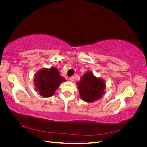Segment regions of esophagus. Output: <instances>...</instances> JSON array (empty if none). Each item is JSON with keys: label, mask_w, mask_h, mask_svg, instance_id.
I'll list each match as a JSON object with an SVG mask.
<instances>
[{"label": "esophagus", "mask_w": 147, "mask_h": 147, "mask_svg": "<svg viewBox=\"0 0 147 147\" xmlns=\"http://www.w3.org/2000/svg\"><path fill=\"white\" fill-rule=\"evenodd\" d=\"M69 80L71 81V82H74V77H71L69 78Z\"/></svg>", "instance_id": "esophagus-1"}]
</instances>
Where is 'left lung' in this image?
I'll use <instances>...</instances> for the list:
<instances>
[{
  "label": "left lung",
  "instance_id": "obj_1",
  "mask_svg": "<svg viewBox=\"0 0 147 147\" xmlns=\"http://www.w3.org/2000/svg\"><path fill=\"white\" fill-rule=\"evenodd\" d=\"M77 85L81 98L87 102H92L101 98L105 92L104 82L94 76L91 72H87L82 76Z\"/></svg>",
  "mask_w": 147,
  "mask_h": 147
}]
</instances>
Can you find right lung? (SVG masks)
Instances as JSON below:
<instances>
[{"mask_svg":"<svg viewBox=\"0 0 147 147\" xmlns=\"http://www.w3.org/2000/svg\"><path fill=\"white\" fill-rule=\"evenodd\" d=\"M65 80L61 77L58 70L56 67L43 69L35 75L34 85L35 90L43 97L52 96L60 84Z\"/></svg>","mask_w":147,"mask_h":147,"instance_id":"right-lung-1","label":"right lung"}]
</instances>
